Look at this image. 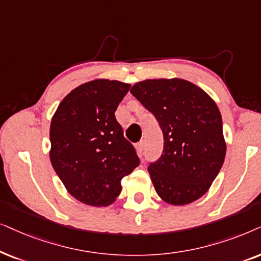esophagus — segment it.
<instances>
[{"instance_id":"34e87169","label":"esophagus","mask_w":261,"mask_h":261,"mask_svg":"<svg viewBox=\"0 0 261 261\" xmlns=\"http://www.w3.org/2000/svg\"><path fill=\"white\" fill-rule=\"evenodd\" d=\"M136 148H137V151L140 155H143V151H144V141H140L138 143L136 144Z\"/></svg>"}]
</instances>
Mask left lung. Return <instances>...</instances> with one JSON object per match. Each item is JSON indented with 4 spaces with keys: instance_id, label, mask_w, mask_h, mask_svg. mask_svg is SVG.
<instances>
[{
    "instance_id": "8db88e82",
    "label": "left lung",
    "mask_w": 261,
    "mask_h": 261,
    "mask_svg": "<svg viewBox=\"0 0 261 261\" xmlns=\"http://www.w3.org/2000/svg\"><path fill=\"white\" fill-rule=\"evenodd\" d=\"M131 94L154 114L163 134V151L148 172L156 192L172 205H185L205 194L225 158L220 110L186 80H145Z\"/></svg>"
}]
</instances>
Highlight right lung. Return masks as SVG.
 Here are the masks:
<instances>
[{
    "mask_svg": "<svg viewBox=\"0 0 261 261\" xmlns=\"http://www.w3.org/2000/svg\"><path fill=\"white\" fill-rule=\"evenodd\" d=\"M128 83L94 80L71 90L51 120L50 160L68 192L92 206L120 194V181L140 165L114 116Z\"/></svg>",
    "mask_w": 261,
    "mask_h": 261,
    "instance_id": "obj_1",
    "label": "right lung"
}]
</instances>
